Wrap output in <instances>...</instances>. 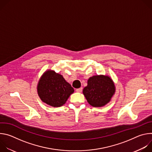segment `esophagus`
I'll list each match as a JSON object with an SVG mask.
<instances>
[{
	"instance_id": "34e87169",
	"label": "esophagus",
	"mask_w": 152,
	"mask_h": 152,
	"mask_svg": "<svg viewBox=\"0 0 152 152\" xmlns=\"http://www.w3.org/2000/svg\"><path fill=\"white\" fill-rule=\"evenodd\" d=\"M76 92H77V93H81L82 91V88L81 87V88H77V89L76 90Z\"/></svg>"
}]
</instances>
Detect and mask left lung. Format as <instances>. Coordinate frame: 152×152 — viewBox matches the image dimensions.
I'll return each mask as SVG.
<instances>
[{"label": "left lung", "instance_id": "obj_1", "mask_svg": "<svg viewBox=\"0 0 152 152\" xmlns=\"http://www.w3.org/2000/svg\"><path fill=\"white\" fill-rule=\"evenodd\" d=\"M115 91L114 83L110 77L96 75L89 78L83 94L90 105L102 107L110 102Z\"/></svg>", "mask_w": 152, "mask_h": 152}]
</instances>
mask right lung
Here are the masks:
<instances>
[{"mask_svg": "<svg viewBox=\"0 0 152 152\" xmlns=\"http://www.w3.org/2000/svg\"><path fill=\"white\" fill-rule=\"evenodd\" d=\"M37 91L43 102L53 107H59L66 103L74 89L62 75L49 70L41 77Z\"/></svg>", "mask_w": 152, "mask_h": 152, "instance_id": "add662e5", "label": "right lung"}]
</instances>
